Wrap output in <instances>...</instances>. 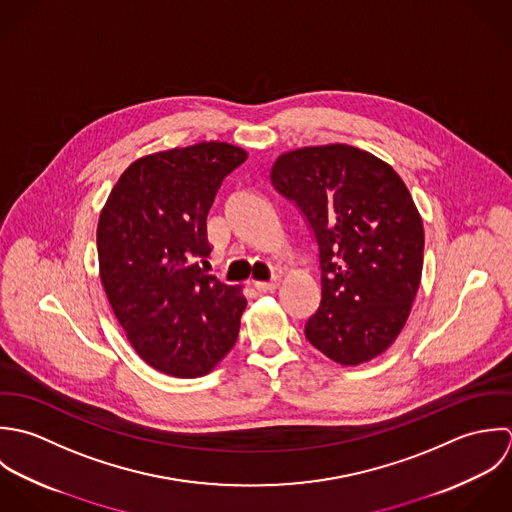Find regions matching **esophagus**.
<instances>
[{
  "mask_svg": "<svg viewBox=\"0 0 512 512\" xmlns=\"http://www.w3.org/2000/svg\"><path fill=\"white\" fill-rule=\"evenodd\" d=\"M277 287H279V279H273V281H257V283H255V289H257L259 293H273V291H277Z\"/></svg>",
  "mask_w": 512,
  "mask_h": 512,
  "instance_id": "34e87169",
  "label": "esophagus"
}]
</instances>
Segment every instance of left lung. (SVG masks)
<instances>
[{
	"label": "left lung",
	"instance_id": "left-lung-1",
	"mask_svg": "<svg viewBox=\"0 0 512 512\" xmlns=\"http://www.w3.org/2000/svg\"><path fill=\"white\" fill-rule=\"evenodd\" d=\"M273 186L301 207L320 249L322 301L305 326L326 358L358 366L406 326L423 269V221L400 174L348 144L283 152Z\"/></svg>",
	"mask_w": 512,
	"mask_h": 512
}]
</instances>
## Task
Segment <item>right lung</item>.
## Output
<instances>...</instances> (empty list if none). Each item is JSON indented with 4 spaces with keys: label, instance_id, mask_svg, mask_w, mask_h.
I'll return each instance as SVG.
<instances>
[{
    "label": "right lung",
    "instance_id": "obj_1",
    "mask_svg": "<svg viewBox=\"0 0 512 512\" xmlns=\"http://www.w3.org/2000/svg\"><path fill=\"white\" fill-rule=\"evenodd\" d=\"M245 160L241 146L219 140L154 152L106 198L97 227L104 293L136 354L162 374L205 376L237 340L243 287L192 261L211 253L209 207Z\"/></svg>",
    "mask_w": 512,
    "mask_h": 512
}]
</instances>
